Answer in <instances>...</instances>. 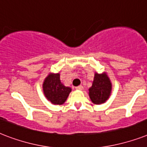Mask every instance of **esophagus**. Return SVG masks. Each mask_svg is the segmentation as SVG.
Masks as SVG:
<instances>
[{"label":"esophagus","mask_w":147,"mask_h":147,"mask_svg":"<svg viewBox=\"0 0 147 147\" xmlns=\"http://www.w3.org/2000/svg\"><path fill=\"white\" fill-rule=\"evenodd\" d=\"M83 88H84V87H83L82 85H78V86L76 87V89L77 90H83Z\"/></svg>","instance_id":"esophagus-1"}]
</instances>
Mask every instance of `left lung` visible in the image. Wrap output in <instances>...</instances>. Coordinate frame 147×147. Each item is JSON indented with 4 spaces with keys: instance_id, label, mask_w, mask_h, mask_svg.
Segmentation results:
<instances>
[{
    "instance_id": "obj_1",
    "label": "left lung",
    "mask_w": 147,
    "mask_h": 147,
    "mask_svg": "<svg viewBox=\"0 0 147 147\" xmlns=\"http://www.w3.org/2000/svg\"><path fill=\"white\" fill-rule=\"evenodd\" d=\"M112 84L106 72H95L92 87L88 89L89 98L94 105H101L107 101L111 94Z\"/></svg>"
}]
</instances>
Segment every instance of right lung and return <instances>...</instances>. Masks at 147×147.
<instances>
[{
  "label": "right lung",
  "instance_id": "obj_1",
  "mask_svg": "<svg viewBox=\"0 0 147 147\" xmlns=\"http://www.w3.org/2000/svg\"><path fill=\"white\" fill-rule=\"evenodd\" d=\"M42 91L47 100L53 105H62L67 100L71 88L61 82L59 72H50L43 81Z\"/></svg>",
  "mask_w": 147,
  "mask_h": 147
}]
</instances>
